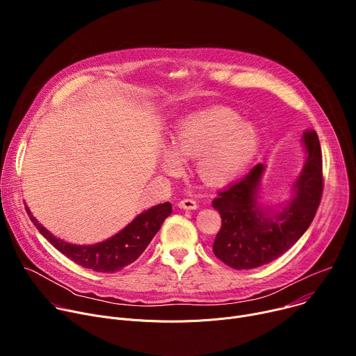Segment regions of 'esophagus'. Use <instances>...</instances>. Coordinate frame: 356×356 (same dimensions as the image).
<instances>
[{"label": "esophagus", "mask_w": 356, "mask_h": 356, "mask_svg": "<svg viewBox=\"0 0 356 356\" xmlns=\"http://www.w3.org/2000/svg\"><path fill=\"white\" fill-rule=\"evenodd\" d=\"M177 206L183 210H195L198 207L197 202L193 198H183V200L179 201Z\"/></svg>", "instance_id": "34e87169"}]
</instances>
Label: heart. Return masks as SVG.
Returning <instances> with one entry per match:
<instances>
[{
  "label": "heart",
  "instance_id": "b5f03b06",
  "mask_svg": "<svg viewBox=\"0 0 356 356\" xmlns=\"http://www.w3.org/2000/svg\"><path fill=\"white\" fill-rule=\"evenodd\" d=\"M259 146L257 129L242 124L229 110H209L191 114L170 132L163 169L168 175L181 172L180 161L195 159V173L207 186L220 187L232 181L253 159Z\"/></svg>",
  "mask_w": 356,
  "mask_h": 356
}]
</instances>
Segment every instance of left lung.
I'll list each match as a JSON object with an SVG mask.
<instances>
[{"label": "left lung", "instance_id": "obj_1", "mask_svg": "<svg viewBox=\"0 0 356 356\" xmlns=\"http://www.w3.org/2000/svg\"><path fill=\"white\" fill-rule=\"evenodd\" d=\"M302 139L307 161L294 183V198L273 218L257 202L262 165L253 166L213 200L221 216L213 252L229 268L246 270L270 264L300 239L316 217L324 190L321 146L314 129L304 131Z\"/></svg>", "mask_w": 356, "mask_h": 356}]
</instances>
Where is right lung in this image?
Segmentation results:
<instances>
[{
  "label": "right lung",
  "mask_w": 356,
  "mask_h": 356,
  "mask_svg": "<svg viewBox=\"0 0 356 356\" xmlns=\"http://www.w3.org/2000/svg\"><path fill=\"white\" fill-rule=\"evenodd\" d=\"M26 209V213L39 232L65 257L74 264L101 273H114L135 262L154 239L162 222L170 216L172 204L163 202L139 214L128 227L113 238L95 245H72L46 231Z\"/></svg>",
  "instance_id": "add662e5"
}]
</instances>
